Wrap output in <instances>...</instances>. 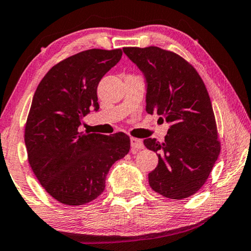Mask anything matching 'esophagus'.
I'll use <instances>...</instances> for the list:
<instances>
[{
  "instance_id": "34e87169",
  "label": "esophagus",
  "mask_w": 251,
  "mask_h": 251,
  "mask_svg": "<svg viewBox=\"0 0 251 251\" xmlns=\"http://www.w3.org/2000/svg\"><path fill=\"white\" fill-rule=\"evenodd\" d=\"M130 147L134 150H141L144 148L143 141L140 139H136V137H130Z\"/></svg>"
}]
</instances>
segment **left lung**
<instances>
[{
  "instance_id": "8db88e82",
  "label": "left lung",
  "mask_w": 251,
  "mask_h": 251,
  "mask_svg": "<svg viewBox=\"0 0 251 251\" xmlns=\"http://www.w3.org/2000/svg\"><path fill=\"white\" fill-rule=\"evenodd\" d=\"M124 53L143 73L146 110L171 124L162 142L146 139L158 156L149 173L153 191L169 199H184L207 181L221 151L213 105L206 86L190 63L157 47L124 48Z\"/></svg>"
}]
</instances>
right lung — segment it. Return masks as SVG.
<instances>
[{"mask_svg": "<svg viewBox=\"0 0 251 251\" xmlns=\"http://www.w3.org/2000/svg\"><path fill=\"white\" fill-rule=\"evenodd\" d=\"M122 55L121 49L79 52L52 67L35 92L25 127L28 161L59 202L79 206L97 199L109 169L128 153L125 133L79 132L83 117L99 110V82Z\"/></svg>", "mask_w": 251, "mask_h": 251, "instance_id": "obj_1", "label": "right lung"}]
</instances>
